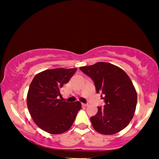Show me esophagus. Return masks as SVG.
<instances>
[{
  "mask_svg": "<svg viewBox=\"0 0 159 159\" xmlns=\"http://www.w3.org/2000/svg\"><path fill=\"white\" fill-rule=\"evenodd\" d=\"M88 104H82V106L83 107H88Z\"/></svg>",
  "mask_w": 159,
  "mask_h": 159,
  "instance_id": "34e87169",
  "label": "esophagus"
}]
</instances>
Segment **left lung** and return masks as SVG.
<instances>
[{
    "mask_svg": "<svg viewBox=\"0 0 159 159\" xmlns=\"http://www.w3.org/2000/svg\"><path fill=\"white\" fill-rule=\"evenodd\" d=\"M80 69L93 80L96 92L101 93L103 107H98L90 118L94 129L103 134H113L127 126L134 116L137 93L133 82L119 67L107 62L81 66Z\"/></svg>",
    "mask_w": 159,
    "mask_h": 159,
    "instance_id": "left-lung-1",
    "label": "left lung"
}]
</instances>
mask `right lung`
Wrapping results in <instances>:
<instances>
[{"label":"right lung","mask_w":159,"mask_h":159,"mask_svg":"<svg viewBox=\"0 0 159 159\" xmlns=\"http://www.w3.org/2000/svg\"><path fill=\"white\" fill-rule=\"evenodd\" d=\"M77 69L58 68L36 74L29 86L27 107L34 123L47 133L61 134L69 130L81 104L61 101L60 90L69 81Z\"/></svg>","instance_id":"add662e5"}]
</instances>
